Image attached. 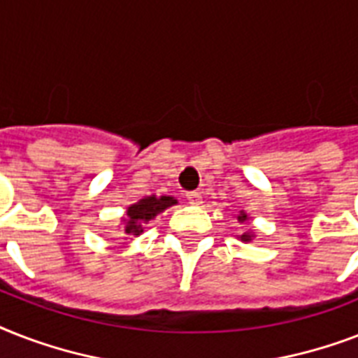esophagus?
Masks as SVG:
<instances>
[{"label": "esophagus", "instance_id": "obj_1", "mask_svg": "<svg viewBox=\"0 0 358 358\" xmlns=\"http://www.w3.org/2000/svg\"><path fill=\"white\" fill-rule=\"evenodd\" d=\"M185 199H187V202L193 204V206H196V204H201L202 202V196L199 191H189V193H185Z\"/></svg>", "mask_w": 358, "mask_h": 358}]
</instances>
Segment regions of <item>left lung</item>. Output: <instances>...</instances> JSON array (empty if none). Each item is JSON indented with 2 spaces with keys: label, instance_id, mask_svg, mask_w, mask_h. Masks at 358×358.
Returning a JSON list of instances; mask_svg holds the SVG:
<instances>
[{
  "label": "left lung",
  "instance_id": "obj_1",
  "mask_svg": "<svg viewBox=\"0 0 358 358\" xmlns=\"http://www.w3.org/2000/svg\"><path fill=\"white\" fill-rule=\"evenodd\" d=\"M247 219H249V217H247V213L241 210V212H239V215H238V221H239V223H245ZM239 238H241V241H250V239L255 238V234H252V232H243V234L239 236Z\"/></svg>",
  "mask_w": 358,
  "mask_h": 358
}]
</instances>
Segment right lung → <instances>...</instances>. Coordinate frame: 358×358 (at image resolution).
Here are the masks:
<instances>
[{
  "label": "right lung",
  "instance_id": "obj_1",
  "mask_svg": "<svg viewBox=\"0 0 358 358\" xmlns=\"http://www.w3.org/2000/svg\"><path fill=\"white\" fill-rule=\"evenodd\" d=\"M176 204V199L174 196H156V195H150V196H145V199H141L139 202H135L131 206L128 208V212L126 215L128 217L124 219L126 224H124V234L131 236H141L143 229H145V224L148 221L156 217L157 213H162L163 210H167L169 206H173Z\"/></svg>",
  "mask_w": 358,
  "mask_h": 358
}]
</instances>
